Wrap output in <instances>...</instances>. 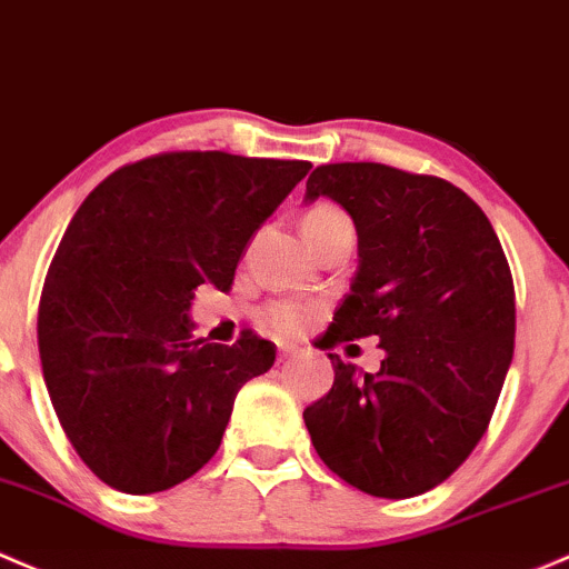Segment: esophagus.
Wrapping results in <instances>:
<instances>
[{
    "label": "esophagus",
    "mask_w": 569,
    "mask_h": 569,
    "mask_svg": "<svg viewBox=\"0 0 569 569\" xmlns=\"http://www.w3.org/2000/svg\"><path fill=\"white\" fill-rule=\"evenodd\" d=\"M297 355V349L295 346H289V343H278V360L283 362V360H291V357Z\"/></svg>",
    "instance_id": "obj_1"
}]
</instances>
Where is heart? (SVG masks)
<instances>
[{"mask_svg": "<svg viewBox=\"0 0 569 569\" xmlns=\"http://www.w3.org/2000/svg\"><path fill=\"white\" fill-rule=\"evenodd\" d=\"M338 223H351L349 214L335 204H316L305 212L302 218V234L305 239L319 234V231L330 229V226ZM305 319H308V310L300 302L291 300H274L267 302L264 308L259 310V325L267 327L269 332L280 335V338H291L305 327Z\"/></svg>", "mask_w": 569, "mask_h": 569, "instance_id": "1", "label": "heart"}]
</instances>
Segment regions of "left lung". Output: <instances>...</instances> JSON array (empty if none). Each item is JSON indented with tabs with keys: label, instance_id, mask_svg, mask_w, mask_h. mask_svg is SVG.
Segmentation results:
<instances>
[{
	"label": "left lung",
	"instance_id": "obj_1",
	"mask_svg": "<svg viewBox=\"0 0 569 569\" xmlns=\"http://www.w3.org/2000/svg\"><path fill=\"white\" fill-rule=\"evenodd\" d=\"M351 214L360 267L321 349L376 335L379 373L330 355L332 390L305 409L316 452L381 499L445 482L488 430L516 346V286L499 237L452 182L385 163L308 177Z\"/></svg>",
	"mask_w": 569,
	"mask_h": 569
}]
</instances>
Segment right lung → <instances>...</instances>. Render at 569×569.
<instances>
[{
  "mask_svg": "<svg viewBox=\"0 0 569 569\" xmlns=\"http://www.w3.org/2000/svg\"><path fill=\"white\" fill-rule=\"evenodd\" d=\"M308 160L160 152L109 174L70 220L38 310L43 379L64 436L106 486L158 493L218 452L239 387L274 343L196 338L201 283L229 291L244 244Z\"/></svg>",
  "mask_w": 569,
  "mask_h": 569,
  "instance_id": "right-lung-1",
  "label": "right lung"
}]
</instances>
